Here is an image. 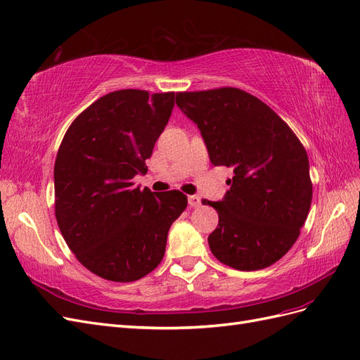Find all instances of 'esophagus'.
Segmentation results:
<instances>
[{
    "label": "esophagus",
    "instance_id": "1",
    "mask_svg": "<svg viewBox=\"0 0 360 360\" xmlns=\"http://www.w3.org/2000/svg\"><path fill=\"white\" fill-rule=\"evenodd\" d=\"M188 205H190V208L200 207V198L196 196V194H193V196H188Z\"/></svg>",
    "mask_w": 360,
    "mask_h": 360
}]
</instances>
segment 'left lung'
Here are the masks:
<instances>
[{
  "label": "left lung",
  "mask_w": 360,
  "mask_h": 360,
  "mask_svg": "<svg viewBox=\"0 0 360 360\" xmlns=\"http://www.w3.org/2000/svg\"><path fill=\"white\" fill-rule=\"evenodd\" d=\"M176 104L196 123L214 166L233 167L208 237L212 255L235 270L270 266L300 235L312 202L307 153L294 131L241 89L178 91Z\"/></svg>",
  "instance_id": "obj_1"
}]
</instances>
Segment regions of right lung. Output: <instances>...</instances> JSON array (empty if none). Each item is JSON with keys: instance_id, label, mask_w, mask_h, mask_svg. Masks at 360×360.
I'll list each match as a JSON object with an SVG mask.
<instances>
[{"instance_id": "right-lung-1", "label": "right lung", "mask_w": 360, "mask_h": 360, "mask_svg": "<svg viewBox=\"0 0 360 360\" xmlns=\"http://www.w3.org/2000/svg\"><path fill=\"white\" fill-rule=\"evenodd\" d=\"M174 94L116 90L70 123L54 164V208L61 235L89 271L134 282L155 270L172 223L187 208L178 190L152 193L132 178L166 128Z\"/></svg>"}]
</instances>
